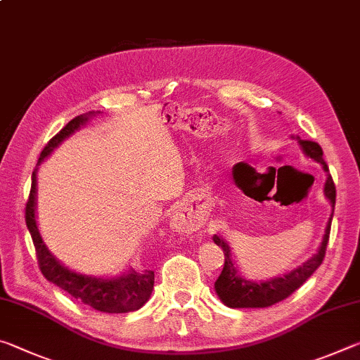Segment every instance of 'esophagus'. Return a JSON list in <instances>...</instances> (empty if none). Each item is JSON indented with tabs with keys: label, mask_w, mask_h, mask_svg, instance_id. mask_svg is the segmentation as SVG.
Listing matches in <instances>:
<instances>
[{
	"label": "esophagus",
	"mask_w": 360,
	"mask_h": 360,
	"mask_svg": "<svg viewBox=\"0 0 360 360\" xmlns=\"http://www.w3.org/2000/svg\"><path fill=\"white\" fill-rule=\"evenodd\" d=\"M173 227H176V229L192 230V229L195 227V224H193V221H187L186 216L174 214V216H173Z\"/></svg>",
	"instance_id": "obj_1"
}]
</instances>
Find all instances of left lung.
<instances>
[{
  "label": "left lung",
  "mask_w": 360,
  "mask_h": 360,
  "mask_svg": "<svg viewBox=\"0 0 360 360\" xmlns=\"http://www.w3.org/2000/svg\"><path fill=\"white\" fill-rule=\"evenodd\" d=\"M298 143L302 144L304 154L314 158L316 162H319L328 173L327 163L324 158H322L321 146L314 141H307V139H298ZM324 192H326V197L330 200L332 206H335L337 191H335V184L330 174H327ZM332 217H333V211L330 214V219H328L324 238H322V245L314 257H311L308 262H304L302 266L295 268L294 271L288 273V275H284L283 278H275L265 283H251L238 276V273H236L233 266V262L230 260L229 245L221 238V236L217 235L212 236V241H214L217 246L222 248L224 260H225L221 275H219L217 281L214 284L217 295L221 297V300L230 308H266L294 294V292L300 288V285L307 281V279L311 276L316 270H318L319 265L322 264V260L326 257L328 236H330Z\"/></svg>",
  "instance_id": "1"
}]
</instances>
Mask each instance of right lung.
<instances>
[{
    "label": "right lung",
    "mask_w": 360,
    "mask_h": 360,
    "mask_svg": "<svg viewBox=\"0 0 360 360\" xmlns=\"http://www.w3.org/2000/svg\"><path fill=\"white\" fill-rule=\"evenodd\" d=\"M94 114V112H89ZM87 115H77L70 120L62 130H60L44 149H42L38 163H41L57 146L68 138L72 131L85 124ZM34 198H36V169L32 174V188L25 205V222L32 233V240L36 249V257H38L39 270L47 281L58 285L60 289L68 292L71 297L77 298L82 303L89 304L103 313H130L136 311L143 304L149 300L154 289V271L144 270L141 273L130 271L127 276L112 278V279H100L90 278L65 268L60 262L49 252L44 241H42L38 225L34 217Z\"/></svg>",
    "instance_id": "right-lung-1"
}]
</instances>
